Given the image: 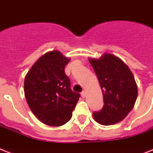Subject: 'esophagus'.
<instances>
[{
  "label": "esophagus",
  "instance_id": "34e87169",
  "mask_svg": "<svg viewBox=\"0 0 153 153\" xmlns=\"http://www.w3.org/2000/svg\"><path fill=\"white\" fill-rule=\"evenodd\" d=\"M81 96H82V97H85V90H83L82 92V93H81Z\"/></svg>",
  "mask_w": 153,
  "mask_h": 153
}]
</instances>
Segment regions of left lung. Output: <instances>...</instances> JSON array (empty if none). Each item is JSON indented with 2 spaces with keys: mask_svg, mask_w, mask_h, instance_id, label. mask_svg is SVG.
Masks as SVG:
<instances>
[{
  "mask_svg": "<svg viewBox=\"0 0 153 153\" xmlns=\"http://www.w3.org/2000/svg\"><path fill=\"white\" fill-rule=\"evenodd\" d=\"M89 60L97 76L105 103L100 111L93 112L94 120L105 126L117 123L126 118L137 100L134 77L128 66L110 53Z\"/></svg>",
  "mask_w": 153,
  "mask_h": 153,
  "instance_id": "8db88e82",
  "label": "left lung"
}]
</instances>
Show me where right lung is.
Here are the masks:
<instances>
[{"label": "right lung", "instance_id": "obj_1", "mask_svg": "<svg viewBox=\"0 0 153 153\" xmlns=\"http://www.w3.org/2000/svg\"><path fill=\"white\" fill-rule=\"evenodd\" d=\"M70 59L59 51L41 56L28 71L24 94L32 112L43 123L59 126L71 119L80 94L71 89V81L64 72Z\"/></svg>", "mask_w": 153, "mask_h": 153}]
</instances>
